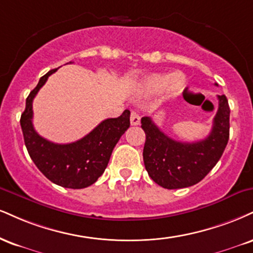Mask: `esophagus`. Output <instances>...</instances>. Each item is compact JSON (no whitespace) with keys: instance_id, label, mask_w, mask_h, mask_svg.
Masks as SVG:
<instances>
[{"instance_id":"esophagus-1","label":"esophagus","mask_w":253,"mask_h":253,"mask_svg":"<svg viewBox=\"0 0 253 253\" xmlns=\"http://www.w3.org/2000/svg\"><path fill=\"white\" fill-rule=\"evenodd\" d=\"M140 119H141L140 115L133 112V113L130 114V125H132V126H138L140 124Z\"/></svg>"}]
</instances>
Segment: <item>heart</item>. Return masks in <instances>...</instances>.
<instances>
[{
    "label": "heart",
    "instance_id": "1",
    "mask_svg": "<svg viewBox=\"0 0 253 253\" xmlns=\"http://www.w3.org/2000/svg\"><path fill=\"white\" fill-rule=\"evenodd\" d=\"M186 87V79L181 73H173V74H161L154 73L145 77L140 84V90L145 95H156L166 90L169 96H178L184 92Z\"/></svg>",
    "mask_w": 253,
    "mask_h": 253
}]
</instances>
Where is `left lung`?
Segmentation results:
<instances>
[{"label": "left lung", "instance_id": "left-lung-1", "mask_svg": "<svg viewBox=\"0 0 253 253\" xmlns=\"http://www.w3.org/2000/svg\"><path fill=\"white\" fill-rule=\"evenodd\" d=\"M219 107L211 133L196 142L169 138L151 118L141 119L146 134L144 164L152 180L161 187L174 190L203 180L223 156L230 135V107L225 95H218Z\"/></svg>", "mask_w": 253, "mask_h": 253}]
</instances>
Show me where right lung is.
<instances>
[{
	"mask_svg": "<svg viewBox=\"0 0 253 253\" xmlns=\"http://www.w3.org/2000/svg\"><path fill=\"white\" fill-rule=\"evenodd\" d=\"M57 68L40 79L38 86L26 100L21 115L24 144L30 158L45 178L59 186L84 188L90 186L105 172L113 148L129 127L128 109L119 118L106 119L92 132L71 144H54L39 135L33 126V100Z\"/></svg>",
	"mask_w": 253,
	"mask_h": 253,
	"instance_id": "obj_1",
	"label": "right lung"
}]
</instances>
